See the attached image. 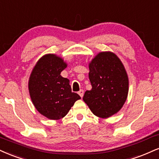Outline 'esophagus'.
Masks as SVG:
<instances>
[{"instance_id":"esophagus-1","label":"esophagus","mask_w":159,"mask_h":159,"mask_svg":"<svg viewBox=\"0 0 159 159\" xmlns=\"http://www.w3.org/2000/svg\"><path fill=\"white\" fill-rule=\"evenodd\" d=\"M78 95H79L80 96H81L82 98V97H83V95H84V90H83V89H81L80 91H78Z\"/></svg>"}]
</instances>
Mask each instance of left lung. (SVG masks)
Returning a JSON list of instances; mask_svg holds the SVG:
<instances>
[{"label":"left lung","mask_w":159,"mask_h":159,"mask_svg":"<svg viewBox=\"0 0 159 159\" xmlns=\"http://www.w3.org/2000/svg\"><path fill=\"white\" fill-rule=\"evenodd\" d=\"M89 78L92 89L87 90L83 100L93 113L106 118L121 110L128 94L127 74L114 53H98L89 64Z\"/></svg>","instance_id":"8db88e82"}]
</instances>
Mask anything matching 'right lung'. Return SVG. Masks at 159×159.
Here are the masks:
<instances>
[{
	"mask_svg": "<svg viewBox=\"0 0 159 159\" xmlns=\"http://www.w3.org/2000/svg\"><path fill=\"white\" fill-rule=\"evenodd\" d=\"M66 67L61 58L53 54L38 61L29 80V91L37 110L45 117L58 120L64 117L81 97L72 93L70 81L61 75Z\"/></svg>",
	"mask_w": 159,
	"mask_h": 159,
	"instance_id": "obj_1",
	"label": "right lung"
}]
</instances>
